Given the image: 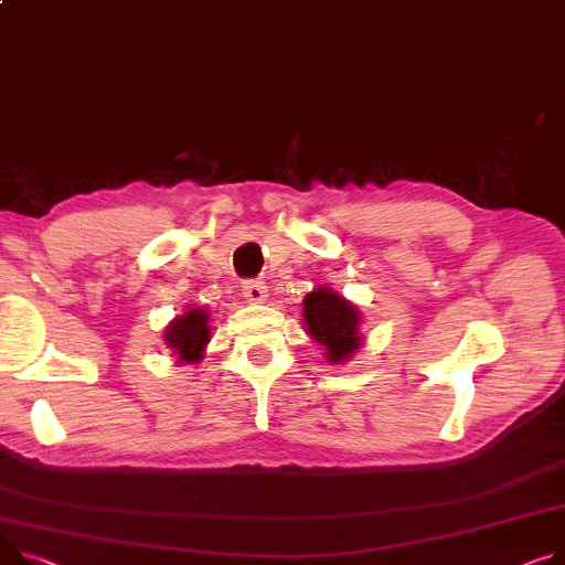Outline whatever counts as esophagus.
<instances>
[{
	"instance_id": "1",
	"label": "esophagus",
	"mask_w": 565,
	"mask_h": 565,
	"mask_svg": "<svg viewBox=\"0 0 565 565\" xmlns=\"http://www.w3.org/2000/svg\"><path fill=\"white\" fill-rule=\"evenodd\" d=\"M243 297L247 299V302L252 305H260L263 299L268 297V288L263 281H256V279H249L243 284Z\"/></svg>"
}]
</instances>
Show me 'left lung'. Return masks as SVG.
<instances>
[{
	"mask_svg": "<svg viewBox=\"0 0 565 565\" xmlns=\"http://www.w3.org/2000/svg\"><path fill=\"white\" fill-rule=\"evenodd\" d=\"M305 322L309 333L324 345L331 363L345 361L361 348L356 307L329 288H318L307 295Z\"/></svg>",
	"mask_w": 565,
	"mask_h": 565,
	"instance_id": "8db88e82",
	"label": "left lung"
}]
</instances>
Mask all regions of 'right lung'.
<instances>
[{"mask_svg": "<svg viewBox=\"0 0 565 565\" xmlns=\"http://www.w3.org/2000/svg\"><path fill=\"white\" fill-rule=\"evenodd\" d=\"M209 343V313L202 309H191L181 318L172 320L166 329V345L174 350L179 361L195 363Z\"/></svg>", "mask_w": 565, "mask_h": 565, "instance_id": "add662e5", "label": "right lung"}]
</instances>
